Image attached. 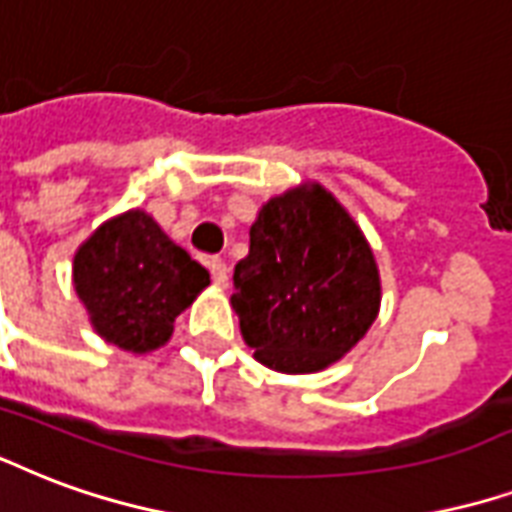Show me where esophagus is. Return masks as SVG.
Returning a JSON list of instances; mask_svg holds the SVG:
<instances>
[{
  "mask_svg": "<svg viewBox=\"0 0 512 512\" xmlns=\"http://www.w3.org/2000/svg\"><path fill=\"white\" fill-rule=\"evenodd\" d=\"M208 268H211V276H214V285L227 287V263L222 257H211L208 260Z\"/></svg>",
  "mask_w": 512,
  "mask_h": 512,
  "instance_id": "esophagus-1",
  "label": "esophagus"
}]
</instances>
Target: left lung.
I'll use <instances>...</instances> for the list:
<instances>
[{
  "label": "left lung",
  "instance_id": "left-lung-1",
  "mask_svg": "<svg viewBox=\"0 0 512 512\" xmlns=\"http://www.w3.org/2000/svg\"><path fill=\"white\" fill-rule=\"evenodd\" d=\"M380 301L372 246L323 184L263 203L230 295L257 361L282 374L323 372L366 336Z\"/></svg>",
  "mask_w": 512,
  "mask_h": 512
}]
</instances>
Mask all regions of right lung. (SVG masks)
Wrapping results in <instances>:
<instances>
[{
    "mask_svg": "<svg viewBox=\"0 0 512 512\" xmlns=\"http://www.w3.org/2000/svg\"><path fill=\"white\" fill-rule=\"evenodd\" d=\"M208 285L206 268L140 208L102 222L73 257V287L94 333L135 355L168 344L176 317Z\"/></svg>",
    "mask_w": 512,
    "mask_h": 512,
    "instance_id": "obj_1",
    "label": "right lung"
}]
</instances>
